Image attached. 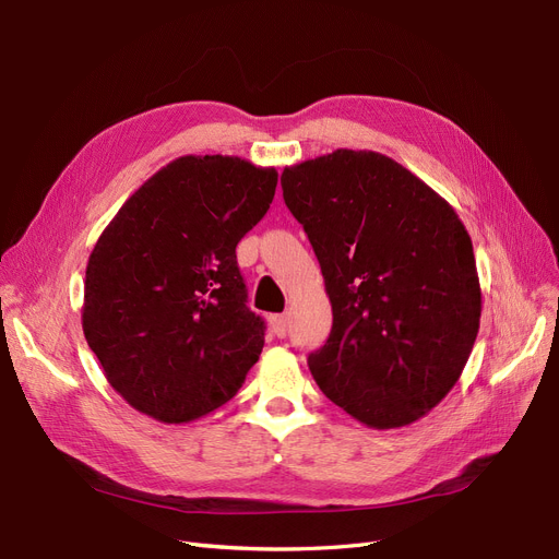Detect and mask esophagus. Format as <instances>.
Segmentation results:
<instances>
[{"instance_id": "esophagus-1", "label": "esophagus", "mask_w": 559, "mask_h": 559, "mask_svg": "<svg viewBox=\"0 0 559 559\" xmlns=\"http://www.w3.org/2000/svg\"><path fill=\"white\" fill-rule=\"evenodd\" d=\"M272 329H274L276 337H285L287 335V317L285 314H274L272 317Z\"/></svg>"}]
</instances>
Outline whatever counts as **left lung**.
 Listing matches in <instances>:
<instances>
[{
    "label": "left lung",
    "mask_w": 559,
    "mask_h": 559,
    "mask_svg": "<svg viewBox=\"0 0 559 559\" xmlns=\"http://www.w3.org/2000/svg\"><path fill=\"white\" fill-rule=\"evenodd\" d=\"M324 274L333 329L308 358L344 413L390 430L419 421L460 380L480 329L472 238L419 176L369 150L281 174Z\"/></svg>",
    "instance_id": "left-lung-1"
}]
</instances>
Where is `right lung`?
<instances>
[{
  "label": "right lung",
  "mask_w": 559,
  "mask_h": 559,
  "mask_svg": "<svg viewBox=\"0 0 559 559\" xmlns=\"http://www.w3.org/2000/svg\"><path fill=\"white\" fill-rule=\"evenodd\" d=\"M274 167L181 156L150 176L87 258L81 324L110 388L188 424L235 396L264 346L235 247L267 213Z\"/></svg>",
  "instance_id": "right-lung-1"
}]
</instances>
